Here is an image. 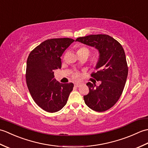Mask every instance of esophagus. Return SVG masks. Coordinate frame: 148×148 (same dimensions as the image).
<instances>
[{
	"label": "esophagus",
	"instance_id": "obj_1",
	"mask_svg": "<svg viewBox=\"0 0 148 148\" xmlns=\"http://www.w3.org/2000/svg\"><path fill=\"white\" fill-rule=\"evenodd\" d=\"M81 84L80 83H75L74 84V86L76 87H80Z\"/></svg>",
	"mask_w": 148,
	"mask_h": 148
}]
</instances>
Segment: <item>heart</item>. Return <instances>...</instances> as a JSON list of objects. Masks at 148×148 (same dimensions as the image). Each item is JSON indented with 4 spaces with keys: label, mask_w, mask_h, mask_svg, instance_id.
<instances>
[{
    "label": "heart",
    "mask_w": 148,
    "mask_h": 148,
    "mask_svg": "<svg viewBox=\"0 0 148 148\" xmlns=\"http://www.w3.org/2000/svg\"><path fill=\"white\" fill-rule=\"evenodd\" d=\"M77 53H86V54L88 56L89 54H90V50L89 49H88L86 47H81L77 50ZM99 58H95L93 60V64L94 65H97V64H99ZM77 75H76L75 76V77H77Z\"/></svg>",
    "instance_id": "obj_1"
}]
</instances>
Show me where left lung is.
<instances>
[{
    "label": "left lung",
    "instance_id": "left-lung-1",
    "mask_svg": "<svg viewBox=\"0 0 148 148\" xmlns=\"http://www.w3.org/2000/svg\"><path fill=\"white\" fill-rule=\"evenodd\" d=\"M76 41L94 47L99 53L96 72L91 74L101 84L96 86L88 82L89 93L83 97L88 107L97 112L109 109L121 97L128 76L126 56L120 43L106 34L78 37Z\"/></svg>",
    "mask_w": 148,
    "mask_h": 148
}]
</instances>
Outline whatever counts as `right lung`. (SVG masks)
I'll return each instance as SVG.
<instances>
[{
  "label": "right lung",
  "mask_w": 148,
  "mask_h": 148,
  "mask_svg": "<svg viewBox=\"0 0 148 148\" xmlns=\"http://www.w3.org/2000/svg\"><path fill=\"white\" fill-rule=\"evenodd\" d=\"M74 41L70 38L46 40L34 48L27 61L26 82L37 105L45 111L55 112L67 103L74 84L60 83L54 77V70L61 69V56Z\"/></svg>",
  "instance_id": "obj_1"
}]
</instances>
